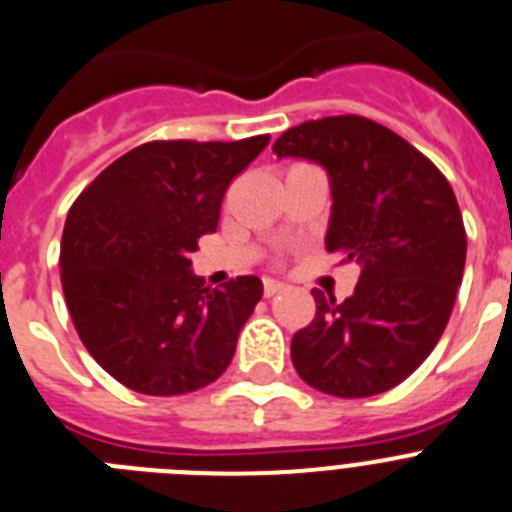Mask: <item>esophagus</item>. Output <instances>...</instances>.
Segmentation results:
<instances>
[{"instance_id":"1","label":"esophagus","mask_w":512,"mask_h":512,"mask_svg":"<svg viewBox=\"0 0 512 512\" xmlns=\"http://www.w3.org/2000/svg\"><path fill=\"white\" fill-rule=\"evenodd\" d=\"M284 284L277 282V279H271V277H264V295L266 297H274L277 292H282Z\"/></svg>"}]
</instances>
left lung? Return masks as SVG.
Segmentation results:
<instances>
[{
  "instance_id": "obj_1",
  "label": "left lung",
  "mask_w": 512,
  "mask_h": 512,
  "mask_svg": "<svg viewBox=\"0 0 512 512\" xmlns=\"http://www.w3.org/2000/svg\"><path fill=\"white\" fill-rule=\"evenodd\" d=\"M271 151L328 171L325 248L361 264L343 302L312 292L315 318L292 338L297 374L336 397L392 390L428 359L454 310L467 261L454 189L431 158L361 115L302 122Z\"/></svg>"
}]
</instances>
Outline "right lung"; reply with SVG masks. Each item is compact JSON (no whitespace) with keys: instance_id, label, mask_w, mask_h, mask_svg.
<instances>
[{"instance_id":"add662e5","label":"right lung","mask_w":512,"mask_h":512,"mask_svg":"<svg viewBox=\"0 0 512 512\" xmlns=\"http://www.w3.org/2000/svg\"><path fill=\"white\" fill-rule=\"evenodd\" d=\"M269 143L151 140L76 197L61 238V284L81 343L140 395H187L228 369L264 295L259 277L223 289L194 277L189 253L215 233L225 189Z\"/></svg>"}]
</instances>
